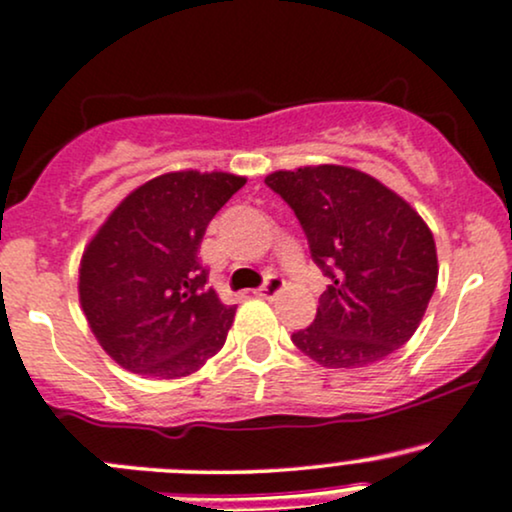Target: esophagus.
<instances>
[{"label": "esophagus", "mask_w": 512, "mask_h": 512, "mask_svg": "<svg viewBox=\"0 0 512 512\" xmlns=\"http://www.w3.org/2000/svg\"><path fill=\"white\" fill-rule=\"evenodd\" d=\"M283 288V279L279 274H267V279H264V283L260 288H257V295H262V298H272V295H276Z\"/></svg>", "instance_id": "esophagus-1"}]
</instances>
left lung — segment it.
<instances>
[{
    "mask_svg": "<svg viewBox=\"0 0 512 512\" xmlns=\"http://www.w3.org/2000/svg\"><path fill=\"white\" fill-rule=\"evenodd\" d=\"M303 226L329 281L317 317L291 336L322 367H365L410 341L436 288L432 231L403 197L348 166L264 178Z\"/></svg>",
    "mask_w": 512,
    "mask_h": 512,
    "instance_id": "8db88e82",
    "label": "left lung"
}]
</instances>
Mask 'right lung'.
Returning <instances> with one entry per match:
<instances>
[{
	"instance_id": "obj_1",
	"label": "right lung",
	"mask_w": 512,
	"mask_h": 512,
	"mask_svg": "<svg viewBox=\"0 0 512 512\" xmlns=\"http://www.w3.org/2000/svg\"><path fill=\"white\" fill-rule=\"evenodd\" d=\"M233 174L176 171L133 190L90 240L80 305L100 346L143 377L193 374L217 355L236 307L207 286L202 236L231 195Z\"/></svg>"
}]
</instances>
